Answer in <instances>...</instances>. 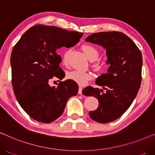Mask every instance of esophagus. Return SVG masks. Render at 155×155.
Here are the masks:
<instances>
[{"mask_svg":"<svg viewBox=\"0 0 155 155\" xmlns=\"http://www.w3.org/2000/svg\"><path fill=\"white\" fill-rule=\"evenodd\" d=\"M82 88L81 87H79V90H78V94H82Z\"/></svg>","mask_w":155,"mask_h":155,"instance_id":"obj_1","label":"esophagus"}]
</instances>
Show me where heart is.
I'll return each instance as SVG.
<instances>
[{
    "label": "heart",
    "mask_w": 155,
    "mask_h": 155,
    "mask_svg": "<svg viewBox=\"0 0 155 155\" xmlns=\"http://www.w3.org/2000/svg\"><path fill=\"white\" fill-rule=\"evenodd\" d=\"M82 49L83 51L84 54L90 61H95L98 58L99 53V51L94 46L90 44H84L82 46ZM63 61L64 63L67 62V52L65 53L64 56H63ZM93 67L96 71H100L102 69L103 64L100 62H95L93 64ZM66 78L68 80H71L72 81L76 82V83L79 84L80 86H84L87 83L89 80H91L92 78V75L90 72L87 71H71L67 72Z\"/></svg>",
    "instance_id": "1"
}]
</instances>
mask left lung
Instances as JSON below:
<instances>
[{
  "label": "left lung",
  "mask_w": 155,
  "mask_h": 155,
  "mask_svg": "<svg viewBox=\"0 0 155 155\" xmlns=\"http://www.w3.org/2000/svg\"><path fill=\"white\" fill-rule=\"evenodd\" d=\"M86 41L103 46L107 52V73L97 78L96 84L106 90L89 86L82 90L85 96L98 99L99 107L89 115L95 121L107 124L121 116L130 107L140 87L143 56L135 44L120 31L94 33Z\"/></svg>",
  "instance_id": "1"
}]
</instances>
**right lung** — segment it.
Returning a JSON list of instances; mask_svg holds the SVG:
<instances>
[{"label":"right lung","mask_w":155,"mask_h":155,"mask_svg":"<svg viewBox=\"0 0 155 155\" xmlns=\"http://www.w3.org/2000/svg\"><path fill=\"white\" fill-rule=\"evenodd\" d=\"M83 33L55 26L37 25L29 28L12 48L10 57L12 84L15 97L24 111L37 121L51 123L63 114L70 97L78 92L71 80L51 87L49 80H62L61 47L74 46ZM59 81V80H58Z\"/></svg>","instance_id":"add662e5"}]
</instances>
